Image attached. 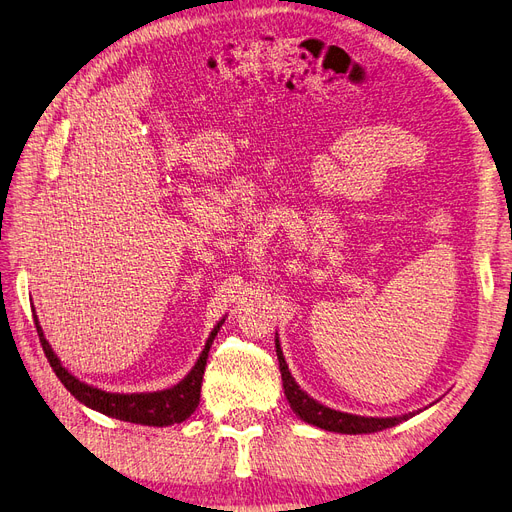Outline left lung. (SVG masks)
Instances as JSON below:
<instances>
[{
    "label": "left lung",
    "mask_w": 512,
    "mask_h": 512,
    "mask_svg": "<svg viewBox=\"0 0 512 512\" xmlns=\"http://www.w3.org/2000/svg\"><path fill=\"white\" fill-rule=\"evenodd\" d=\"M276 355H278V366L280 374H283V387L285 395L295 410V415L304 419L310 425H317L321 430L327 432H340V434H372V432H383L387 427L398 425L406 419L412 417V412L402 417H387V419H378V417H359V415H349V412H340L332 410L319 402L310 398L308 393L300 389V385L293 381V376L287 368V361L283 357V351H280V344L276 338Z\"/></svg>",
    "instance_id": "obj_1"
}]
</instances>
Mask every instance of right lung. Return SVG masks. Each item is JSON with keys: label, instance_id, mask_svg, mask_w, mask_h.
<instances>
[{"label": "right lung", "instance_id": "1", "mask_svg": "<svg viewBox=\"0 0 512 512\" xmlns=\"http://www.w3.org/2000/svg\"><path fill=\"white\" fill-rule=\"evenodd\" d=\"M36 327H38V336H40V344L44 349V355L48 357V364H51L53 372L57 374L59 381L65 385L76 400H80L85 406L100 410L102 415L121 419V421H129V423H140V425H155V427H163V425H174V423H183L185 419H189L193 415V410L200 404V391H202V378H204V370H206V359H208V351L210 344L217 336L219 327L223 325V321L217 323V327L212 329L208 342L204 346V351L197 359V364L193 366V370L180 381L178 385L163 389V391H155V393H106L102 389H95L91 385L80 383L76 376H72L68 370L61 366V361L57 359V355L53 353L51 344L46 342L42 327L38 325V317H34Z\"/></svg>", "mask_w": 512, "mask_h": 512}]
</instances>
